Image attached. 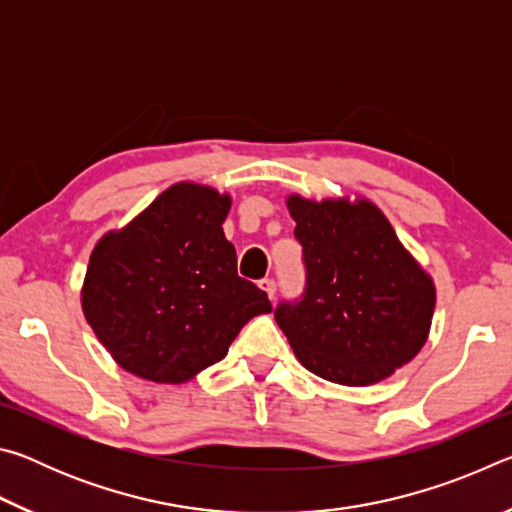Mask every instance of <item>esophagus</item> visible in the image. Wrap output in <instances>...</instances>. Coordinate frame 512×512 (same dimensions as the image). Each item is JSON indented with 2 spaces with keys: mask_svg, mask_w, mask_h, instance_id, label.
<instances>
[{
  "mask_svg": "<svg viewBox=\"0 0 512 512\" xmlns=\"http://www.w3.org/2000/svg\"><path fill=\"white\" fill-rule=\"evenodd\" d=\"M259 289H262L268 300H275V291H277V284L275 280H271V277H264V280H259Z\"/></svg>",
  "mask_w": 512,
  "mask_h": 512,
  "instance_id": "34e87169",
  "label": "esophagus"
}]
</instances>
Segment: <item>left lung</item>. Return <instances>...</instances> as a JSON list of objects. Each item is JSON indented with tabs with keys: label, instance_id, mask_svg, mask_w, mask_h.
Instances as JSON below:
<instances>
[{
	"label": "left lung",
	"instance_id": "left-lung-1",
	"mask_svg": "<svg viewBox=\"0 0 512 512\" xmlns=\"http://www.w3.org/2000/svg\"><path fill=\"white\" fill-rule=\"evenodd\" d=\"M307 284L275 320L298 361L343 386L391 377L427 343L436 287L366 198H287Z\"/></svg>",
	"mask_w": 512,
	"mask_h": 512
}]
</instances>
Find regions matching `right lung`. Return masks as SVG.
Returning a JSON list of instances; mask_svg holds the SVG:
<instances>
[{
	"mask_svg": "<svg viewBox=\"0 0 512 512\" xmlns=\"http://www.w3.org/2000/svg\"><path fill=\"white\" fill-rule=\"evenodd\" d=\"M230 203L212 187L178 183L94 246L83 314L124 370L183 384L221 361L250 318L273 309L237 275L221 228Z\"/></svg>",
	"mask_w": 512,
	"mask_h": 512,
	"instance_id": "right-lung-1",
	"label": "right lung"
}]
</instances>
